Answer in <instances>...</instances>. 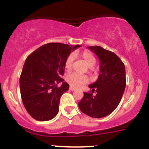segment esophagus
Wrapping results in <instances>:
<instances>
[{
  "label": "esophagus",
  "mask_w": 149,
  "mask_h": 149,
  "mask_svg": "<svg viewBox=\"0 0 149 149\" xmlns=\"http://www.w3.org/2000/svg\"><path fill=\"white\" fill-rule=\"evenodd\" d=\"M69 89H70V91H75V90H76V88H73V87H72V86H70V88H69Z\"/></svg>",
  "instance_id": "34e87169"
}]
</instances>
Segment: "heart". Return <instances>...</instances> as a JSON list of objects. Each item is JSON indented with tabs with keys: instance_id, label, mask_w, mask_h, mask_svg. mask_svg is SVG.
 Here are the masks:
<instances>
[{
	"instance_id": "1",
	"label": "heart",
	"mask_w": 149,
	"mask_h": 149,
	"mask_svg": "<svg viewBox=\"0 0 149 149\" xmlns=\"http://www.w3.org/2000/svg\"><path fill=\"white\" fill-rule=\"evenodd\" d=\"M81 57L83 58L86 63L88 66L91 67L94 65L96 62V59L93 54L88 50H84L81 53ZM75 59L74 54H70L66 58L65 62V67L67 70H70L73 66V61ZM66 81L70 84L71 86L75 88H81L88 82V79L84 75L78 74V73H73L68 75L66 77Z\"/></svg>"
}]
</instances>
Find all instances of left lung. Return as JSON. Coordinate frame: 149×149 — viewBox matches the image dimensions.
<instances>
[{"mask_svg": "<svg viewBox=\"0 0 149 149\" xmlns=\"http://www.w3.org/2000/svg\"><path fill=\"white\" fill-rule=\"evenodd\" d=\"M88 49L100 58V73L97 81L88 86L91 91L84 92L79 107L91 118H101L112 113L120 102L126 86L125 68L114 52L100 46H90Z\"/></svg>", "mask_w": 149, "mask_h": 149, "instance_id": "obj_1", "label": "left lung"}]
</instances>
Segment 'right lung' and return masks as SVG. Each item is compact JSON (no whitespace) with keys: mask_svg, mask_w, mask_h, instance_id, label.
<instances>
[{"mask_svg":"<svg viewBox=\"0 0 149 149\" xmlns=\"http://www.w3.org/2000/svg\"><path fill=\"white\" fill-rule=\"evenodd\" d=\"M80 45L48 43L40 47L26 59L19 84L22 100L34 119L47 121L59 111L60 98L69 88L61 76L65 62L71 51ZM62 82L61 87L57 84Z\"/></svg>","mask_w":149,"mask_h":149,"instance_id":"right-lung-1","label":"right lung"}]
</instances>
